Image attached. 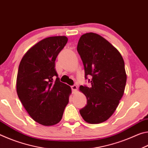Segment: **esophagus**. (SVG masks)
I'll use <instances>...</instances> for the list:
<instances>
[{
    "label": "esophagus",
    "instance_id": "1",
    "mask_svg": "<svg viewBox=\"0 0 148 148\" xmlns=\"http://www.w3.org/2000/svg\"><path fill=\"white\" fill-rule=\"evenodd\" d=\"M71 88H72V91H73L74 92H76L77 91V88H78V87H77V86H76V85H74V86H72L71 87Z\"/></svg>",
    "mask_w": 148,
    "mask_h": 148
}]
</instances>
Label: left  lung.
<instances>
[{"mask_svg":"<svg viewBox=\"0 0 148 148\" xmlns=\"http://www.w3.org/2000/svg\"><path fill=\"white\" fill-rule=\"evenodd\" d=\"M77 50L86 78L92 77L91 87H79L87 102L79 113L87 123H101L113 115L123 95L127 82L123 59L108 41L93 32L82 35Z\"/></svg>","mask_w":148,"mask_h":148,"instance_id":"left-lung-1","label":"left lung"}]
</instances>
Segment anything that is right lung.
Returning <instances> with one entry per match:
<instances>
[{
    "label": "right lung",
    "mask_w": 148,
    "mask_h": 148,
    "mask_svg": "<svg viewBox=\"0 0 148 148\" xmlns=\"http://www.w3.org/2000/svg\"><path fill=\"white\" fill-rule=\"evenodd\" d=\"M67 41L65 36L42 40L25 53L19 63L17 95L32 119L44 126L61 121L72 93L71 87L59 81L55 69L56 59Z\"/></svg>",
    "instance_id": "obj_1"
}]
</instances>
